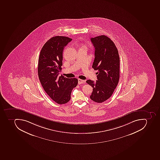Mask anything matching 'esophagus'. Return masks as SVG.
I'll return each mask as SVG.
<instances>
[{
    "label": "esophagus",
    "instance_id": "obj_1",
    "mask_svg": "<svg viewBox=\"0 0 160 160\" xmlns=\"http://www.w3.org/2000/svg\"><path fill=\"white\" fill-rule=\"evenodd\" d=\"M78 84H83L85 83V81L83 80L80 79H78Z\"/></svg>",
    "mask_w": 160,
    "mask_h": 160
}]
</instances>
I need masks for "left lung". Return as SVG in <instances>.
Segmentation results:
<instances>
[{
  "label": "left lung",
  "instance_id": "obj_1",
  "mask_svg": "<svg viewBox=\"0 0 160 160\" xmlns=\"http://www.w3.org/2000/svg\"><path fill=\"white\" fill-rule=\"evenodd\" d=\"M95 48V59L92 68L97 72L96 82L88 80L86 83L93 87L90 99L97 103L108 100L116 88L120 78V58L114 42L105 35L91 38Z\"/></svg>",
  "mask_w": 160,
  "mask_h": 160
}]
</instances>
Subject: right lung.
I'll return each mask as SVG.
<instances>
[{
	"mask_svg": "<svg viewBox=\"0 0 160 160\" xmlns=\"http://www.w3.org/2000/svg\"><path fill=\"white\" fill-rule=\"evenodd\" d=\"M71 40L65 36L52 37L42 47L39 57L38 74L40 83L49 96L58 104L69 101L72 90L78 84L77 78L58 76L62 69L63 50Z\"/></svg>",
	"mask_w": 160,
	"mask_h": 160,
	"instance_id": "1",
	"label": "right lung"
}]
</instances>
